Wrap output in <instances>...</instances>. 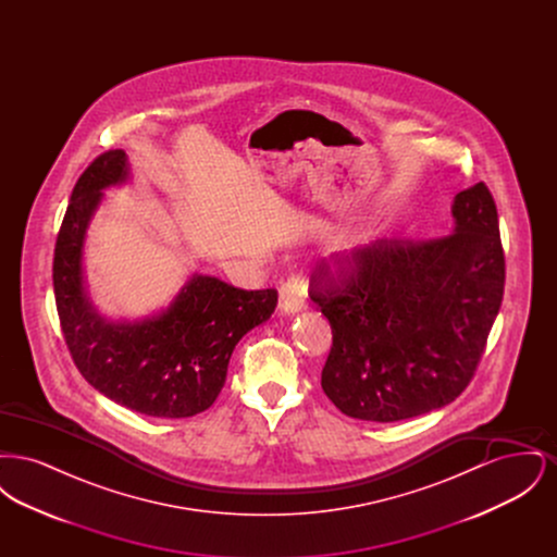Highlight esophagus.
<instances>
[{
    "mask_svg": "<svg viewBox=\"0 0 557 557\" xmlns=\"http://www.w3.org/2000/svg\"><path fill=\"white\" fill-rule=\"evenodd\" d=\"M307 282L300 275H292L290 280L280 288V311L284 315H294L305 309Z\"/></svg>",
    "mask_w": 557,
    "mask_h": 557,
    "instance_id": "esophagus-1",
    "label": "esophagus"
}]
</instances>
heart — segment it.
I'll return each instance as SVG.
<instances>
[{
    "label": "heart",
    "mask_w": 557,
    "mask_h": 557,
    "mask_svg": "<svg viewBox=\"0 0 557 557\" xmlns=\"http://www.w3.org/2000/svg\"><path fill=\"white\" fill-rule=\"evenodd\" d=\"M366 248V242L363 239H355V242H348L346 246H343V267L346 271H355L359 265V255L363 252Z\"/></svg>",
    "instance_id": "heart-1"
}]
</instances>
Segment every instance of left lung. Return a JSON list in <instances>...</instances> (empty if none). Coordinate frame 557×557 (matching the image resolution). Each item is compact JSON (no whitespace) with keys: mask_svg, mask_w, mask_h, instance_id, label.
I'll return each mask as SVG.
<instances>
[{"mask_svg":"<svg viewBox=\"0 0 557 557\" xmlns=\"http://www.w3.org/2000/svg\"><path fill=\"white\" fill-rule=\"evenodd\" d=\"M449 236L377 239L336 275L321 263L311 300L332 325L327 398L355 420L398 422L441 409L474 377L504 300L499 216L482 182L453 200Z\"/></svg>","mask_w":557,"mask_h":557,"instance_id":"8db88e82","label":"left lung"}]
</instances>
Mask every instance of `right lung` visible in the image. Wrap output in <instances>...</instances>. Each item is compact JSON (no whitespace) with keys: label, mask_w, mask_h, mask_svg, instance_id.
I'll list each match as a JSON object with an SVG mask.
<instances>
[{"label":"right lung","mask_w":557,"mask_h":557,"mask_svg":"<svg viewBox=\"0 0 557 557\" xmlns=\"http://www.w3.org/2000/svg\"><path fill=\"white\" fill-rule=\"evenodd\" d=\"M127 180V154L108 150L83 171L71 194L53 250L62 334L81 375L104 397L152 418H191L219 397L234 348L271 318L277 290H242L196 273L152 318H102L85 292L83 244L102 189Z\"/></svg>","instance_id":"1"}]
</instances>
